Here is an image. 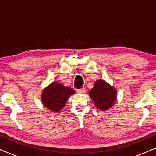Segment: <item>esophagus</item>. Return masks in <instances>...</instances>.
I'll list each match as a JSON object with an SVG mask.
<instances>
[{"instance_id": "1", "label": "esophagus", "mask_w": 156, "mask_h": 156, "mask_svg": "<svg viewBox=\"0 0 156 156\" xmlns=\"http://www.w3.org/2000/svg\"><path fill=\"white\" fill-rule=\"evenodd\" d=\"M85 91H86V90H85L84 88L76 89V92L79 93V94H84V93H85Z\"/></svg>"}]
</instances>
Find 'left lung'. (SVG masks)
Here are the masks:
<instances>
[{
    "instance_id": "8db88e82",
    "label": "left lung",
    "mask_w": 156,
    "mask_h": 156,
    "mask_svg": "<svg viewBox=\"0 0 156 156\" xmlns=\"http://www.w3.org/2000/svg\"><path fill=\"white\" fill-rule=\"evenodd\" d=\"M89 95L98 108L107 110L114 104L116 98V90L103 80H98L94 87L89 91Z\"/></svg>"
}]
</instances>
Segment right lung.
<instances>
[{"label": "right lung", "mask_w": 156, "mask_h": 156, "mask_svg": "<svg viewBox=\"0 0 156 156\" xmlns=\"http://www.w3.org/2000/svg\"><path fill=\"white\" fill-rule=\"evenodd\" d=\"M73 94V89L63 86L58 82H53L42 91V104L48 109L59 112L65 106L69 96Z\"/></svg>", "instance_id": "right-lung-1"}]
</instances>
